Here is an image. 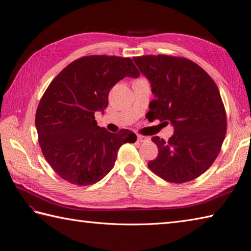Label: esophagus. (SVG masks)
<instances>
[{
    "instance_id": "esophagus-1",
    "label": "esophagus",
    "mask_w": 251,
    "mask_h": 251,
    "mask_svg": "<svg viewBox=\"0 0 251 251\" xmlns=\"http://www.w3.org/2000/svg\"><path fill=\"white\" fill-rule=\"evenodd\" d=\"M148 140V138L147 137H144V136H141V135H137V141L138 142H144V141H147Z\"/></svg>"
}]
</instances>
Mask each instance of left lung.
<instances>
[{
	"mask_svg": "<svg viewBox=\"0 0 251 251\" xmlns=\"http://www.w3.org/2000/svg\"><path fill=\"white\" fill-rule=\"evenodd\" d=\"M133 59L155 96L149 113L174 126L168 141L151 138L159 153L149 168L174 183L198 178L215 161L226 134V114L217 85L201 67L183 57Z\"/></svg>",
	"mask_w": 251,
	"mask_h": 251,
	"instance_id": "obj_1",
	"label": "left lung"
}]
</instances>
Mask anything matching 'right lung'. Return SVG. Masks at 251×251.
<instances>
[{
	"label": "right lung",
	"instance_id": "add662e5",
	"mask_svg": "<svg viewBox=\"0 0 251 251\" xmlns=\"http://www.w3.org/2000/svg\"><path fill=\"white\" fill-rule=\"evenodd\" d=\"M139 75L131 58L91 55L74 60L51 81L37 107L35 126L45 158L64 180L96 183L113 169L119 148L137 139L126 128L111 133L97 126L94 114H103L119 80Z\"/></svg>",
	"mask_w": 251,
	"mask_h": 251
}]
</instances>
